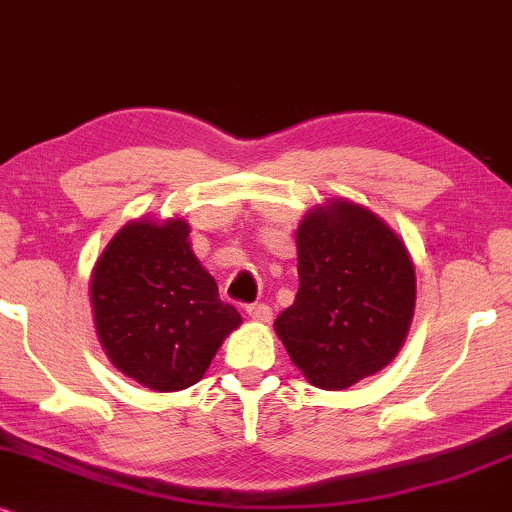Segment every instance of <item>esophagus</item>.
<instances>
[{
  "label": "esophagus",
  "instance_id": "1",
  "mask_svg": "<svg viewBox=\"0 0 512 512\" xmlns=\"http://www.w3.org/2000/svg\"><path fill=\"white\" fill-rule=\"evenodd\" d=\"M245 311H248V316L252 320H260V323H271V318H274L271 306H267V304H250Z\"/></svg>",
  "mask_w": 512,
  "mask_h": 512
}]
</instances>
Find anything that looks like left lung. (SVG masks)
Returning <instances> with one entry per match:
<instances>
[{"label": "left lung", "mask_w": 512, "mask_h": 512, "mask_svg": "<svg viewBox=\"0 0 512 512\" xmlns=\"http://www.w3.org/2000/svg\"><path fill=\"white\" fill-rule=\"evenodd\" d=\"M297 274L295 304L274 325L313 386L342 391L395 358L417 285L391 227L349 201L313 210L297 229Z\"/></svg>", "instance_id": "1"}]
</instances>
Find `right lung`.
<instances>
[{
	"instance_id": "add662e5",
	"label": "right lung",
	"mask_w": 512,
	"mask_h": 512,
	"mask_svg": "<svg viewBox=\"0 0 512 512\" xmlns=\"http://www.w3.org/2000/svg\"><path fill=\"white\" fill-rule=\"evenodd\" d=\"M187 238L182 220L126 224L93 271L95 327L109 360L154 391L196 384L241 323Z\"/></svg>"
}]
</instances>
